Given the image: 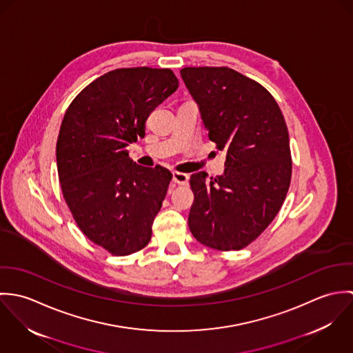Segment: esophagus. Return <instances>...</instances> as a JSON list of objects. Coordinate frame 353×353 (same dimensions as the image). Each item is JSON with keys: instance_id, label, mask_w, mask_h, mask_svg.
<instances>
[{"instance_id": "esophagus-1", "label": "esophagus", "mask_w": 353, "mask_h": 353, "mask_svg": "<svg viewBox=\"0 0 353 353\" xmlns=\"http://www.w3.org/2000/svg\"><path fill=\"white\" fill-rule=\"evenodd\" d=\"M172 181L178 185H186L189 182V175L175 171V172H172Z\"/></svg>"}]
</instances>
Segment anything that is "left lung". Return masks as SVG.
I'll return each instance as SVG.
<instances>
[{"instance_id":"left-lung-1","label":"left lung","mask_w":353,"mask_h":353,"mask_svg":"<svg viewBox=\"0 0 353 353\" xmlns=\"http://www.w3.org/2000/svg\"><path fill=\"white\" fill-rule=\"evenodd\" d=\"M209 140L225 152V171L190 176L193 236L208 248L241 250L279 213L291 183L292 159L283 112L259 83L221 68H183Z\"/></svg>"}]
</instances>
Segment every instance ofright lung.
Returning <instances> with one entry per match:
<instances>
[{"label": "right lung", "mask_w": 353, "mask_h": 353, "mask_svg": "<svg viewBox=\"0 0 353 353\" xmlns=\"http://www.w3.org/2000/svg\"><path fill=\"white\" fill-rule=\"evenodd\" d=\"M171 69L122 68L87 85L68 107L57 140L63 199L83 234L112 255L144 249L172 174L136 164L128 145L178 88Z\"/></svg>", "instance_id": "obj_1"}]
</instances>
